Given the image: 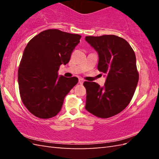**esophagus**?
<instances>
[{
	"label": "esophagus",
	"mask_w": 159,
	"mask_h": 159,
	"mask_svg": "<svg viewBox=\"0 0 159 159\" xmlns=\"http://www.w3.org/2000/svg\"><path fill=\"white\" fill-rule=\"evenodd\" d=\"M83 82H84V80H83L82 79H79V83H80V84H83Z\"/></svg>",
	"instance_id": "34e87169"
}]
</instances>
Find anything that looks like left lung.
<instances>
[{
    "instance_id": "left-lung-1",
    "label": "left lung",
    "mask_w": 159,
    "mask_h": 159,
    "mask_svg": "<svg viewBox=\"0 0 159 159\" xmlns=\"http://www.w3.org/2000/svg\"><path fill=\"white\" fill-rule=\"evenodd\" d=\"M85 39L98 52V69L107 76L103 87L95 82L83 83L85 109L99 118L111 117L128 105L135 91L139 80L135 54L125 39L115 35Z\"/></svg>"
}]
</instances>
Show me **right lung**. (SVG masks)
<instances>
[{"label":"right lung","mask_w":159,"mask_h":159,"mask_svg":"<svg viewBox=\"0 0 159 159\" xmlns=\"http://www.w3.org/2000/svg\"><path fill=\"white\" fill-rule=\"evenodd\" d=\"M81 36L48 29L28 43L18 69L23 104L35 116L50 118L60 111L65 96L79 79L58 76L61 64L69 62Z\"/></svg>","instance_id":"1"}]
</instances>
